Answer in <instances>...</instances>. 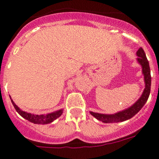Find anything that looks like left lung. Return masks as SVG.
Listing matches in <instances>:
<instances>
[{"label":"left lung","instance_id":"1","mask_svg":"<svg viewBox=\"0 0 159 159\" xmlns=\"http://www.w3.org/2000/svg\"><path fill=\"white\" fill-rule=\"evenodd\" d=\"M137 55V62L142 67V72L143 74L144 83H145V88L143 91L142 95L140 96L139 99L131 106L129 108L125 109L122 111H119L114 114H104V113H94L90 112L93 116H94L97 120H100L104 123H117V122H122L132 118L145 105L149 98L150 92H151V70H150L149 62L143 49L139 48L136 52Z\"/></svg>","mask_w":159,"mask_h":159}]
</instances>
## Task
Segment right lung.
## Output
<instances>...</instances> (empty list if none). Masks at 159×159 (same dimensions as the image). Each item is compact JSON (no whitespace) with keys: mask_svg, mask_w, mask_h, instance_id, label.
I'll use <instances>...</instances> for the list:
<instances>
[{"mask_svg":"<svg viewBox=\"0 0 159 159\" xmlns=\"http://www.w3.org/2000/svg\"><path fill=\"white\" fill-rule=\"evenodd\" d=\"M10 97V99H11V103H12L14 108L16 109L17 113L20 115L21 116H23V118L26 119V120H29L31 123L34 124H38V125H46V124H49L51 122H53V120H56L57 118H58L63 113V110H57V111L53 112V113H49L47 114H34V113H27V112L23 111L21 109H20L15 104V102H13V100L11 99V96Z\"/></svg>","mask_w":159,"mask_h":159,"instance_id":"add662e5","label":"right lung"}]
</instances>
